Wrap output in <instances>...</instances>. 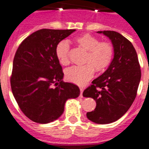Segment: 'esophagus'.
Segmentation results:
<instances>
[{"label": "esophagus", "instance_id": "esophagus-1", "mask_svg": "<svg viewBox=\"0 0 149 149\" xmlns=\"http://www.w3.org/2000/svg\"><path fill=\"white\" fill-rule=\"evenodd\" d=\"M80 90H81V94H80V97L83 98V92H84V89L82 87H80Z\"/></svg>", "mask_w": 149, "mask_h": 149}]
</instances>
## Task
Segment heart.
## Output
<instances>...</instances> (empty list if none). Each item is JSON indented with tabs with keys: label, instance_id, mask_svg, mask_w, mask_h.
Instances as JSON below:
<instances>
[{
	"label": "heart",
	"instance_id": "obj_1",
	"mask_svg": "<svg viewBox=\"0 0 149 149\" xmlns=\"http://www.w3.org/2000/svg\"><path fill=\"white\" fill-rule=\"evenodd\" d=\"M79 48L86 51L83 66H74L65 70V78L68 81L83 86L96 72H103L110 65L114 55L113 45L109 42H100L99 39L89 33H84L74 40ZM70 48L66 41L59 42L55 48V55L63 65L70 63Z\"/></svg>",
	"mask_w": 149,
	"mask_h": 149
}]
</instances>
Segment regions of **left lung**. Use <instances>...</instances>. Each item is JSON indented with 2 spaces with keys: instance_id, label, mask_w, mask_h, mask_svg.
I'll return each instance as SVG.
<instances>
[{
  "instance_id": "8db88e82",
  "label": "left lung",
  "mask_w": 149,
  "mask_h": 149,
  "mask_svg": "<svg viewBox=\"0 0 149 149\" xmlns=\"http://www.w3.org/2000/svg\"><path fill=\"white\" fill-rule=\"evenodd\" d=\"M111 40L114 56L108 68L95 79L83 95L96 101L95 109L86 116L96 124H110L119 119L136 98L141 78L137 54L133 45L119 33L98 31Z\"/></svg>"
}]
</instances>
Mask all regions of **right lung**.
<instances>
[{"label": "right lung", "mask_w": 149, "mask_h": 149, "mask_svg": "<svg viewBox=\"0 0 149 149\" xmlns=\"http://www.w3.org/2000/svg\"><path fill=\"white\" fill-rule=\"evenodd\" d=\"M75 30H39L17 49L10 78L12 92L22 111L33 122L56 120L63 114L65 101L80 95L78 86L63 81L64 74L55 55L56 44ZM53 84L58 86L52 88Z\"/></svg>", "instance_id": "add662e5"}]
</instances>
